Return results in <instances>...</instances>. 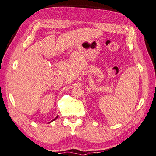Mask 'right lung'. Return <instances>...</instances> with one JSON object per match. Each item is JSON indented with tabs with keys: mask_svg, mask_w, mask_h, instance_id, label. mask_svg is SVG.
I'll return each instance as SVG.
<instances>
[{
	"mask_svg": "<svg viewBox=\"0 0 156 156\" xmlns=\"http://www.w3.org/2000/svg\"><path fill=\"white\" fill-rule=\"evenodd\" d=\"M58 118V116H56V118H54V119H53V120H52V121H51V122H53V120H55V119H56V118ZM50 123H51V122H50Z\"/></svg>",
	"mask_w": 156,
	"mask_h": 156,
	"instance_id": "add662e5",
	"label": "right lung"
}]
</instances>
